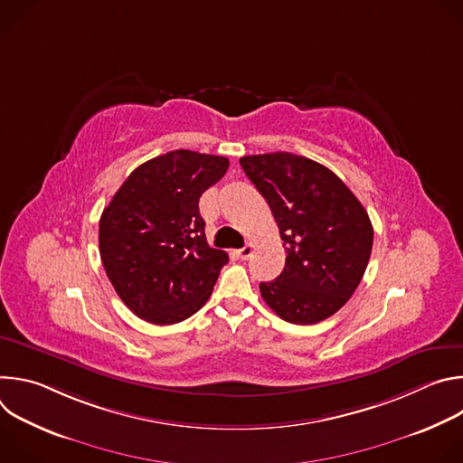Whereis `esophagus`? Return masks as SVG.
<instances>
[{
  "mask_svg": "<svg viewBox=\"0 0 463 463\" xmlns=\"http://www.w3.org/2000/svg\"><path fill=\"white\" fill-rule=\"evenodd\" d=\"M252 250H254V249H252V245H250V243H247V245H243L241 249H238V250H236V254H238L241 260H247V258H250Z\"/></svg>",
  "mask_w": 463,
  "mask_h": 463,
  "instance_id": "34e87169",
  "label": "esophagus"
}]
</instances>
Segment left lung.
I'll list each match as a JSON object with an SVG mask.
<instances>
[{"label": "left lung", "mask_w": 463, "mask_h": 463, "mask_svg": "<svg viewBox=\"0 0 463 463\" xmlns=\"http://www.w3.org/2000/svg\"><path fill=\"white\" fill-rule=\"evenodd\" d=\"M240 165L266 197L286 247V268L261 282L266 304L293 324L337 313L357 289L373 229L354 192L324 165L289 152L245 156Z\"/></svg>", "instance_id": "8db88e82"}]
</instances>
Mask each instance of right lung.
<instances>
[{
	"label": "right lung",
	"instance_id": "1",
	"mask_svg": "<svg viewBox=\"0 0 463 463\" xmlns=\"http://www.w3.org/2000/svg\"><path fill=\"white\" fill-rule=\"evenodd\" d=\"M227 168V157L174 150L137 166L104 209L102 266L139 318L175 324L209 300L229 256L207 243L200 197Z\"/></svg>",
	"mask_w": 463,
	"mask_h": 463
}]
</instances>
